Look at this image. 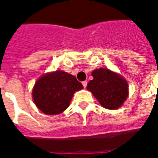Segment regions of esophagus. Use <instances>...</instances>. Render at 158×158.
Listing matches in <instances>:
<instances>
[{
	"mask_svg": "<svg viewBox=\"0 0 158 158\" xmlns=\"http://www.w3.org/2000/svg\"><path fill=\"white\" fill-rule=\"evenodd\" d=\"M82 85L84 86V88H86V86H87V82L86 81H83Z\"/></svg>",
	"mask_w": 158,
	"mask_h": 158,
	"instance_id": "obj_1",
	"label": "esophagus"
}]
</instances>
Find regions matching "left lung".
Masks as SVG:
<instances>
[{"label": "left lung", "mask_w": 158, "mask_h": 158, "mask_svg": "<svg viewBox=\"0 0 158 158\" xmlns=\"http://www.w3.org/2000/svg\"><path fill=\"white\" fill-rule=\"evenodd\" d=\"M94 79L87 85L100 104L107 109H117L128 96V84L125 79L107 69H96L92 72Z\"/></svg>", "instance_id": "obj_1"}]
</instances>
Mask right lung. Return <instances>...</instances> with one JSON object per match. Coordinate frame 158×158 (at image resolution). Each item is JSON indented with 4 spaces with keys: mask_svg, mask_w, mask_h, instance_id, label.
<instances>
[{
    "mask_svg": "<svg viewBox=\"0 0 158 158\" xmlns=\"http://www.w3.org/2000/svg\"><path fill=\"white\" fill-rule=\"evenodd\" d=\"M81 89L83 85L74 76L56 71L43 75L37 80L32 96L41 112L47 115H55L67 109L74 92Z\"/></svg>",
    "mask_w": 158,
    "mask_h": 158,
    "instance_id": "add662e5",
    "label": "right lung"
}]
</instances>
